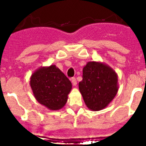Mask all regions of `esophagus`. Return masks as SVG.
Returning <instances> with one entry per match:
<instances>
[{
	"instance_id": "1",
	"label": "esophagus",
	"mask_w": 146,
	"mask_h": 146,
	"mask_svg": "<svg viewBox=\"0 0 146 146\" xmlns=\"http://www.w3.org/2000/svg\"><path fill=\"white\" fill-rule=\"evenodd\" d=\"M71 82L73 86H76V85H77V80H76V79L75 78H72Z\"/></svg>"
}]
</instances>
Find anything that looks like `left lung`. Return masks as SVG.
Segmentation results:
<instances>
[{"mask_svg": "<svg viewBox=\"0 0 146 146\" xmlns=\"http://www.w3.org/2000/svg\"><path fill=\"white\" fill-rule=\"evenodd\" d=\"M78 87L87 107L100 111L115 98L119 90L118 76L104 63L89 61L82 69V80Z\"/></svg>", "mask_w": 146, "mask_h": 146, "instance_id": "8db88e82", "label": "left lung"}]
</instances>
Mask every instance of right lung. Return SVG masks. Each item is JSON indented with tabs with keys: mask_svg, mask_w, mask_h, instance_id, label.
<instances>
[{
	"mask_svg": "<svg viewBox=\"0 0 146 146\" xmlns=\"http://www.w3.org/2000/svg\"><path fill=\"white\" fill-rule=\"evenodd\" d=\"M29 84L36 101L50 110L63 108L72 89L71 82L55 65L36 69Z\"/></svg>",
	"mask_w": 146,
	"mask_h": 146,
	"instance_id": "1",
	"label": "right lung"
}]
</instances>
